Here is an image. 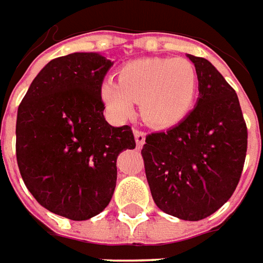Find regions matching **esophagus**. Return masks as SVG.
<instances>
[{
  "label": "esophagus",
  "instance_id": "1",
  "mask_svg": "<svg viewBox=\"0 0 263 263\" xmlns=\"http://www.w3.org/2000/svg\"><path fill=\"white\" fill-rule=\"evenodd\" d=\"M135 139H136V144L137 147L140 148L143 144H144V141H146V133L144 132H141L139 128H135Z\"/></svg>",
  "mask_w": 263,
  "mask_h": 263
}]
</instances>
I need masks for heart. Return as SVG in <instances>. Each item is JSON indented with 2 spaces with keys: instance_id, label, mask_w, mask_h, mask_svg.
Returning a JSON list of instances; mask_svg holds the SVG:
<instances>
[{
  "instance_id": "obj_1",
  "label": "heart",
  "mask_w": 263,
  "mask_h": 263,
  "mask_svg": "<svg viewBox=\"0 0 263 263\" xmlns=\"http://www.w3.org/2000/svg\"><path fill=\"white\" fill-rule=\"evenodd\" d=\"M198 85L197 69L187 59L144 58L119 69L116 81H106L100 96L117 117H128L140 102L143 119L156 127L181 120L193 105Z\"/></svg>"
}]
</instances>
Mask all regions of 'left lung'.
Returning a JSON list of instances; mask_svg holds the SVG:
<instances>
[{
	"label": "left lung",
	"instance_id": "8db88e82",
	"mask_svg": "<svg viewBox=\"0 0 263 263\" xmlns=\"http://www.w3.org/2000/svg\"><path fill=\"white\" fill-rule=\"evenodd\" d=\"M187 57L198 75L197 105L176 127L147 136L141 156L156 205L180 219L200 221L234 194L248 130L238 96L224 76L204 58Z\"/></svg>",
	"mask_w": 263,
	"mask_h": 263
}]
</instances>
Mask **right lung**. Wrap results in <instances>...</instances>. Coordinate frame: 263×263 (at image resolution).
<instances>
[{
	"instance_id": "right-lung-1",
	"label": "right lung",
	"mask_w": 263,
	"mask_h": 263,
	"mask_svg": "<svg viewBox=\"0 0 263 263\" xmlns=\"http://www.w3.org/2000/svg\"><path fill=\"white\" fill-rule=\"evenodd\" d=\"M113 62L95 52L52 59L33 79L16 116V163L48 211L85 221L109 205L117 156L135 148L130 126L103 116V78Z\"/></svg>"
}]
</instances>
